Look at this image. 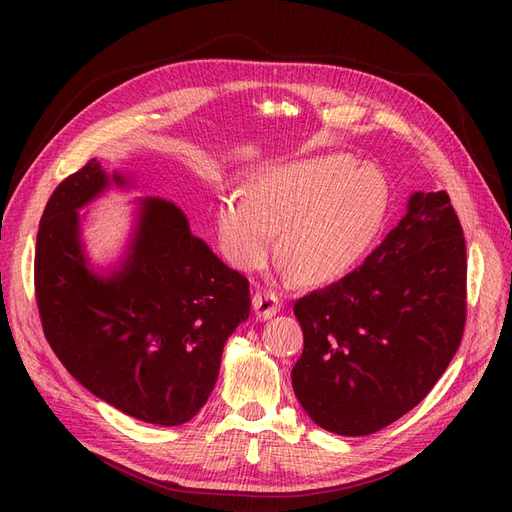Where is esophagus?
<instances>
[{"mask_svg":"<svg viewBox=\"0 0 512 512\" xmlns=\"http://www.w3.org/2000/svg\"><path fill=\"white\" fill-rule=\"evenodd\" d=\"M252 307H254V314L258 320H267L273 318L277 312H280V297H277L275 292L271 290H258L252 299Z\"/></svg>","mask_w":512,"mask_h":512,"instance_id":"esophagus-1","label":"esophagus"}]
</instances>
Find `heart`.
<instances>
[{
	"instance_id": "heart-1",
	"label": "heart",
	"mask_w": 512,
	"mask_h": 512,
	"mask_svg": "<svg viewBox=\"0 0 512 512\" xmlns=\"http://www.w3.org/2000/svg\"><path fill=\"white\" fill-rule=\"evenodd\" d=\"M389 209V183L371 166L327 153L256 173L245 194H226L218 237L239 269H258L271 252L273 232L284 271L318 286L344 277L376 241Z\"/></svg>"
}]
</instances>
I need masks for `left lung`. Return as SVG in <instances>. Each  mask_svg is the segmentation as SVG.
<instances>
[{"label": "left lung", "mask_w": 512, "mask_h": 512, "mask_svg": "<svg viewBox=\"0 0 512 512\" xmlns=\"http://www.w3.org/2000/svg\"><path fill=\"white\" fill-rule=\"evenodd\" d=\"M466 280L451 198L416 192L361 267L294 301L303 354L292 389L312 421L367 436L421 404L461 344Z\"/></svg>", "instance_id": "left-lung-1"}]
</instances>
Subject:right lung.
I'll list each match as a JSON object with an SVG mask.
<instances>
[{
	"label": "right lung",
	"mask_w": 512,
	"mask_h": 512,
	"mask_svg": "<svg viewBox=\"0 0 512 512\" xmlns=\"http://www.w3.org/2000/svg\"><path fill=\"white\" fill-rule=\"evenodd\" d=\"M106 185L89 160L44 207L34 260L42 331L106 404L145 423L181 425L205 406L226 339L250 316V282L192 235L181 209L158 198L143 203L123 271L108 280L91 273L76 209Z\"/></svg>",
	"instance_id": "right-lung-1"
}]
</instances>
